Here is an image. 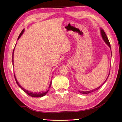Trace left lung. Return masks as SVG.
<instances>
[{
  "instance_id": "1",
  "label": "left lung",
  "mask_w": 122,
  "mask_h": 122,
  "mask_svg": "<svg viewBox=\"0 0 122 122\" xmlns=\"http://www.w3.org/2000/svg\"><path fill=\"white\" fill-rule=\"evenodd\" d=\"M100 33H101V36H102V39H103V40H104V41L105 42V43L107 44V45L109 47V48H110V50H111V53H112V49H111V47H110V43H109V40H108V38H107V36H106V34L105 33V32H104V31L102 29V28H100ZM111 57H112V56H111ZM109 74H108V77H107V78H106V80L105 81H104V82L103 83L102 85H101L100 86H99V87H97V88H95V89H94V90H91V91H79L80 93H81V94H89V93H92V92H94V91H96V90H98L99 88H100V87H101V86H102V85L104 84L105 82V81H106V80L107 79V78H108V76H109Z\"/></svg>"
}]
</instances>
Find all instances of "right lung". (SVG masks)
Returning a JSON list of instances; mask_svg holds the SVG:
<instances>
[{
    "instance_id": "add662e5",
    "label": "right lung",
    "mask_w": 122,
    "mask_h": 122,
    "mask_svg": "<svg viewBox=\"0 0 122 122\" xmlns=\"http://www.w3.org/2000/svg\"><path fill=\"white\" fill-rule=\"evenodd\" d=\"M24 30H25V29H23V30H22V31H21V32L20 33V35L19 36H18V40L19 39V38L21 37V36L22 35V34H23V32H24ZM16 45H16H15V47H14L13 51L12 61H13V67H14V50H15V48ZM14 76H15V80H16V83H17V84L18 85V86H19V87H20L21 88V89L24 92H25V93H26L27 95H28L29 96H31V97H43V96H45V95H46V94H47V93H48V91H49V90H48L46 91V92H39V93H36V92H35V93H33V92H30V91H28V90H25V88H24L23 87H22V86H21L19 84V82H18V81H17V79H16V76H15V74H14ZM51 83H52V80H51V81H50V84H49V87H48V88H50V87H51Z\"/></svg>"
}]
</instances>
